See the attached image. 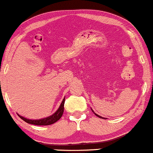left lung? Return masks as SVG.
Masks as SVG:
<instances>
[{"instance_id":"8db88e82","label":"left lung","mask_w":153,"mask_h":153,"mask_svg":"<svg viewBox=\"0 0 153 153\" xmlns=\"http://www.w3.org/2000/svg\"><path fill=\"white\" fill-rule=\"evenodd\" d=\"M91 110H92V108H91ZM92 111H93V112H94V113L95 114V115H96V116H97V117H99V118H102V119H105V118H103V117H101V116L98 115V114H96V113H95V112H94V111H93V110H92Z\"/></svg>"}]
</instances>
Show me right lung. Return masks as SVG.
Returning a JSON list of instances; mask_svg holds the SVG:
<instances>
[{
    "label": "right lung",
    "mask_w": 153,
    "mask_h": 153,
    "mask_svg": "<svg viewBox=\"0 0 153 153\" xmlns=\"http://www.w3.org/2000/svg\"><path fill=\"white\" fill-rule=\"evenodd\" d=\"M65 101V97L63 99L62 103H61L60 106H59L58 109L57 110V111H55V113H54L53 114L50 116V117H46V118H43L41 119H33L32 120V119H29L25 118V117H23L22 116H20L19 114L18 115L21 119H23L24 122L28 123V124H34V125L39 126L50 125V124H54V123H55L56 122H57V121L62 117L63 112H64Z\"/></svg>",
    "instance_id": "obj_1"
}]
</instances>
